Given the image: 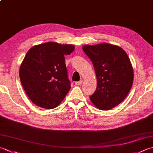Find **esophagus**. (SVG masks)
Returning <instances> with one entry per match:
<instances>
[{"label":"esophagus","instance_id":"esophagus-1","mask_svg":"<svg viewBox=\"0 0 153 153\" xmlns=\"http://www.w3.org/2000/svg\"><path fill=\"white\" fill-rule=\"evenodd\" d=\"M83 83V81L82 80H80L79 82H75V84H76V85H80L82 83Z\"/></svg>","mask_w":153,"mask_h":153}]
</instances>
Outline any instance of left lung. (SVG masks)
<instances>
[{"mask_svg":"<svg viewBox=\"0 0 153 153\" xmlns=\"http://www.w3.org/2000/svg\"><path fill=\"white\" fill-rule=\"evenodd\" d=\"M83 52L94 64L97 79L96 90L89 97L97 109L117 106L129 93L134 79L130 59L121 47L107 43L85 45Z\"/></svg>","mask_w":153,"mask_h":153,"instance_id":"left-lung-1","label":"left lung"}]
</instances>
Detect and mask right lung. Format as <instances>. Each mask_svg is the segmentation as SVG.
<instances>
[{"mask_svg": "<svg viewBox=\"0 0 153 153\" xmlns=\"http://www.w3.org/2000/svg\"><path fill=\"white\" fill-rule=\"evenodd\" d=\"M74 49V45L49 42L36 45L26 53L19 76L26 94L36 105L55 108L70 91L65 56Z\"/></svg>", "mask_w": 153, "mask_h": 153, "instance_id": "obj_1", "label": "right lung"}]
</instances>
